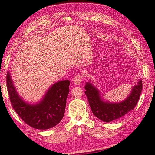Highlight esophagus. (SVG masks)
I'll list each match as a JSON object with an SVG mask.
<instances>
[{
	"label": "esophagus",
	"instance_id": "1",
	"mask_svg": "<svg viewBox=\"0 0 155 155\" xmlns=\"http://www.w3.org/2000/svg\"><path fill=\"white\" fill-rule=\"evenodd\" d=\"M83 76L81 74H77L75 77L73 78V82L75 84H80V83H81L82 80H83Z\"/></svg>",
	"mask_w": 155,
	"mask_h": 155
}]
</instances>
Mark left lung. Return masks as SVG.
Segmentation results:
<instances>
[{
    "label": "left lung",
    "mask_w": 155,
    "mask_h": 155,
    "mask_svg": "<svg viewBox=\"0 0 155 155\" xmlns=\"http://www.w3.org/2000/svg\"><path fill=\"white\" fill-rule=\"evenodd\" d=\"M85 94L88 98L91 110L95 117L102 121L109 122L118 119L133 110L139 101L143 89L142 81L134 85L130 94L121 103H109L101 97L100 91L91 83H86Z\"/></svg>",
    "instance_id": "obj_1"
}]
</instances>
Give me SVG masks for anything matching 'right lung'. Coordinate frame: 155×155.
I'll return each mask as SVG.
<instances>
[{
	"label": "right lung",
	"mask_w": 155,
	"mask_h": 155,
	"mask_svg": "<svg viewBox=\"0 0 155 155\" xmlns=\"http://www.w3.org/2000/svg\"><path fill=\"white\" fill-rule=\"evenodd\" d=\"M6 85L12 108L21 119L36 129H48L63 118L70 81H61L48 88L43 98L37 104H29L18 94L10 72L6 74Z\"/></svg>",
	"instance_id": "add662e5"
}]
</instances>
